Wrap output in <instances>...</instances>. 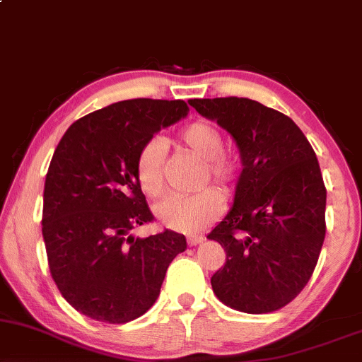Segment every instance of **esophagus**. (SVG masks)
<instances>
[{
  "label": "esophagus",
  "instance_id": "esophagus-1",
  "mask_svg": "<svg viewBox=\"0 0 362 362\" xmlns=\"http://www.w3.org/2000/svg\"><path fill=\"white\" fill-rule=\"evenodd\" d=\"M202 241H204L202 236H190V238H187V243H189V246H197Z\"/></svg>",
  "mask_w": 362,
  "mask_h": 362
}]
</instances>
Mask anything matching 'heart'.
I'll list each match as a JSON object with an SVG mask.
<instances>
[{
    "label": "heart",
    "mask_w": 362,
    "mask_h": 362,
    "mask_svg": "<svg viewBox=\"0 0 362 362\" xmlns=\"http://www.w3.org/2000/svg\"><path fill=\"white\" fill-rule=\"evenodd\" d=\"M180 145L204 160L200 185L212 182L224 194L233 192L239 177V163L236 156L224 151V138L214 124L207 121L189 124L182 129ZM163 156L165 146L158 138L146 141L136 155L134 177L148 197H160L163 194ZM221 211V194L216 189H204L194 195H168L156 204L155 216L165 228L194 234L214 223Z\"/></svg>",
    "instance_id": "1"
}]
</instances>
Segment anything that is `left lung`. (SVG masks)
Segmentation results:
<instances>
[{
    "instance_id": "8db88e82",
    "label": "left lung",
    "mask_w": 362,
    "mask_h": 362,
    "mask_svg": "<svg viewBox=\"0 0 362 362\" xmlns=\"http://www.w3.org/2000/svg\"><path fill=\"white\" fill-rule=\"evenodd\" d=\"M189 104L234 138L243 163L233 207L207 236L226 251L212 290L234 310H280L310 280L324 245L327 190L315 151L288 116L252 99Z\"/></svg>"
}]
</instances>
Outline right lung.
<instances>
[{
    "mask_svg": "<svg viewBox=\"0 0 362 362\" xmlns=\"http://www.w3.org/2000/svg\"><path fill=\"white\" fill-rule=\"evenodd\" d=\"M189 115L185 101L128 99L90 112L57 145L43 189L42 234L57 288L89 319L126 324L158 298L184 234L132 230L153 221L134 177L139 148Z\"/></svg>",
    "mask_w": 362,
    "mask_h": 362,
    "instance_id": "right-lung-1",
    "label": "right lung"
}]
</instances>
